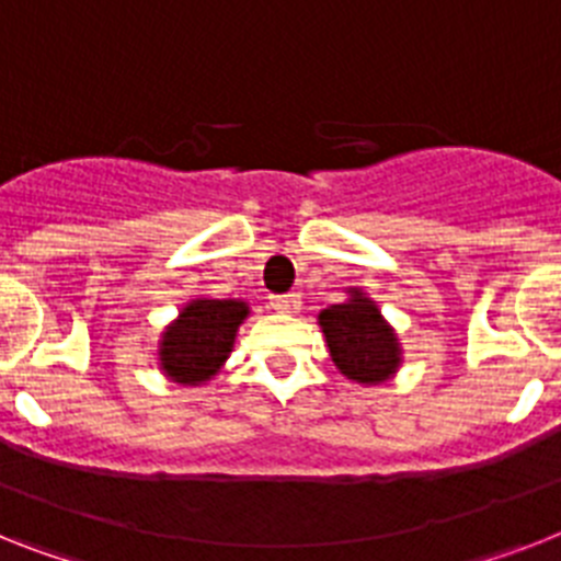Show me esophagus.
Masks as SVG:
<instances>
[{
	"label": "esophagus",
	"mask_w": 561,
	"mask_h": 561,
	"mask_svg": "<svg viewBox=\"0 0 561 561\" xmlns=\"http://www.w3.org/2000/svg\"><path fill=\"white\" fill-rule=\"evenodd\" d=\"M302 305L299 294H279V296H271V308L279 310V313H296Z\"/></svg>",
	"instance_id": "obj_1"
}]
</instances>
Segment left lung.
I'll return each instance as SVG.
<instances>
[{
  "mask_svg": "<svg viewBox=\"0 0 561 561\" xmlns=\"http://www.w3.org/2000/svg\"><path fill=\"white\" fill-rule=\"evenodd\" d=\"M336 368L356 382H385L399 365L397 336L379 317L370 299L353 290L345 305H331L319 313Z\"/></svg>",
  "mask_w": 561,
  "mask_h": 561,
  "instance_id": "8db88e82",
  "label": "left lung"
}]
</instances>
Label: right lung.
Masks as SVG:
<instances>
[{"label":"right lung","instance_id":"1","mask_svg":"<svg viewBox=\"0 0 561 561\" xmlns=\"http://www.w3.org/2000/svg\"><path fill=\"white\" fill-rule=\"evenodd\" d=\"M248 317L242 302L230 299H199L191 302L179 322L162 336V368L182 385L205 382L228 359L239 322Z\"/></svg>","mask_w":561,"mask_h":561}]
</instances>
